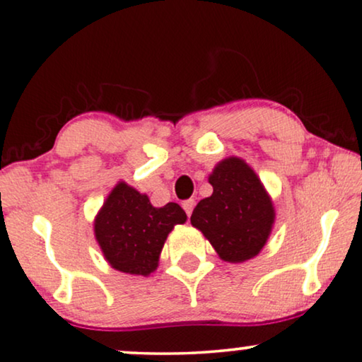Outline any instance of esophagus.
Here are the masks:
<instances>
[{
  "label": "esophagus",
  "mask_w": 362,
  "mask_h": 362,
  "mask_svg": "<svg viewBox=\"0 0 362 362\" xmlns=\"http://www.w3.org/2000/svg\"><path fill=\"white\" fill-rule=\"evenodd\" d=\"M182 208H185L186 215H191L193 213V208H194V199H186V202H182Z\"/></svg>",
  "instance_id": "obj_1"
}]
</instances>
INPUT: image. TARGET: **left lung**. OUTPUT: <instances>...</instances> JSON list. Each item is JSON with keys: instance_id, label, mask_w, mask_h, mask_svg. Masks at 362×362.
Instances as JSON below:
<instances>
[{"instance_id": "left-lung-1", "label": "left lung", "mask_w": 362, "mask_h": 362, "mask_svg": "<svg viewBox=\"0 0 362 362\" xmlns=\"http://www.w3.org/2000/svg\"><path fill=\"white\" fill-rule=\"evenodd\" d=\"M213 194L196 204L191 225L209 240L223 260L245 262L258 255L274 225V204L247 163L221 160L209 176Z\"/></svg>"}]
</instances>
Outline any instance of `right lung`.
Segmentation results:
<instances>
[{
  "instance_id": "obj_1",
  "label": "right lung",
  "mask_w": 362,
  "mask_h": 362,
  "mask_svg": "<svg viewBox=\"0 0 362 362\" xmlns=\"http://www.w3.org/2000/svg\"><path fill=\"white\" fill-rule=\"evenodd\" d=\"M185 221L177 203L154 208L146 194L119 182L95 218V238L115 270L149 275L158 269L169 231Z\"/></svg>"
}]
</instances>
